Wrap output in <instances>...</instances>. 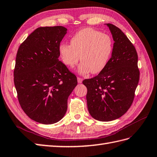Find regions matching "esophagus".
I'll return each mask as SVG.
<instances>
[{"instance_id": "esophagus-1", "label": "esophagus", "mask_w": 157, "mask_h": 157, "mask_svg": "<svg viewBox=\"0 0 157 157\" xmlns=\"http://www.w3.org/2000/svg\"><path fill=\"white\" fill-rule=\"evenodd\" d=\"M77 81L78 83H81L82 81V79L80 77H77Z\"/></svg>"}]
</instances>
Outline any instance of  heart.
<instances>
[{"instance_id":"obj_1","label":"heart","mask_w":157,"mask_h":157,"mask_svg":"<svg viewBox=\"0 0 157 157\" xmlns=\"http://www.w3.org/2000/svg\"><path fill=\"white\" fill-rule=\"evenodd\" d=\"M113 52V41L109 36L90 28L78 31L71 40V44L59 46L62 62L68 68L81 63L78 68L80 75L101 72L107 66Z\"/></svg>"}]
</instances>
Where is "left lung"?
I'll list each match as a JSON object with an SVG mask.
<instances>
[{
	"instance_id": "left-lung-1",
	"label": "left lung",
	"mask_w": 157,
	"mask_h": 157,
	"mask_svg": "<svg viewBox=\"0 0 157 157\" xmlns=\"http://www.w3.org/2000/svg\"><path fill=\"white\" fill-rule=\"evenodd\" d=\"M114 41L109 62L99 75L82 81L87 88L86 102L94 119L109 121L122 116L133 102L140 72L133 44L120 29L106 23Z\"/></svg>"
}]
</instances>
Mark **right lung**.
Listing matches in <instances>:
<instances>
[{
	"instance_id": "add662e5",
	"label": "right lung",
	"mask_w": 157,
	"mask_h": 157,
	"mask_svg": "<svg viewBox=\"0 0 157 157\" xmlns=\"http://www.w3.org/2000/svg\"><path fill=\"white\" fill-rule=\"evenodd\" d=\"M67 33L62 26L41 27L17 51L14 82L21 107L31 120L52 124L62 120L76 76L59 60V46Z\"/></svg>"
}]
</instances>
